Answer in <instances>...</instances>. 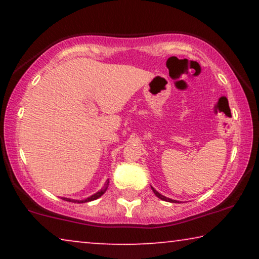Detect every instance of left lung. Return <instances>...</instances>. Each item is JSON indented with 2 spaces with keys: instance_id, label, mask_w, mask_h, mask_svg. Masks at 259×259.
Returning a JSON list of instances; mask_svg holds the SVG:
<instances>
[{
  "instance_id": "left-lung-1",
  "label": "left lung",
  "mask_w": 259,
  "mask_h": 259,
  "mask_svg": "<svg viewBox=\"0 0 259 259\" xmlns=\"http://www.w3.org/2000/svg\"><path fill=\"white\" fill-rule=\"evenodd\" d=\"M152 190H153V192H154V194L155 196H157L158 198H160L161 200H165V201H169V203H177V200H172V199H169V198H166L165 196H162V194H160L158 192V191H155L153 187H152Z\"/></svg>"
}]
</instances>
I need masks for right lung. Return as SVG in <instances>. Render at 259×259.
<instances>
[{
  "mask_svg": "<svg viewBox=\"0 0 259 259\" xmlns=\"http://www.w3.org/2000/svg\"><path fill=\"white\" fill-rule=\"evenodd\" d=\"M108 184H109V180H107V182H106V184L104 185V187H102V189L99 191V192H97L95 194H93V196H91L90 198H87V199H84V200H74V199H68V198H62L63 200H66V201H73V203H77V204H80V203H86V201H92V200H95V199H98L99 197H101L102 194H104L106 191H107V189H108Z\"/></svg>",
  "mask_w": 259,
  "mask_h": 259,
  "instance_id": "add662e5",
  "label": "right lung"
}]
</instances>
